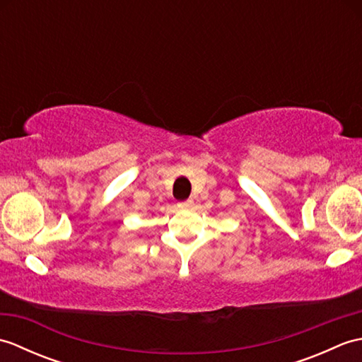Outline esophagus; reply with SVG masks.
Wrapping results in <instances>:
<instances>
[{"label": "esophagus", "instance_id": "esophagus-1", "mask_svg": "<svg viewBox=\"0 0 362 362\" xmlns=\"http://www.w3.org/2000/svg\"><path fill=\"white\" fill-rule=\"evenodd\" d=\"M193 204H194V202L191 201V199H188V201L179 204V206H180V209H191V206H193Z\"/></svg>", "mask_w": 362, "mask_h": 362}]
</instances>
